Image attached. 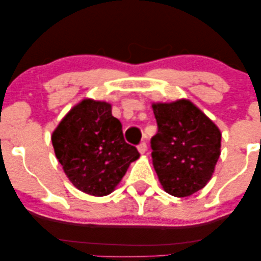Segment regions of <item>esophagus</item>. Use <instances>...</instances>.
I'll list each match as a JSON object with an SVG mask.
<instances>
[{
    "mask_svg": "<svg viewBox=\"0 0 261 261\" xmlns=\"http://www.w3.org/2000/svg\"><path fill=\"white\" fill-rule=\"evenodd\" d=\"M138 151L141 153V154H144V153L147 151V145H146V142H140L138 146Z\"/></svg>",
    "mask_w": 261,
    "mask_h": 261,
    "instance_id": "34e87169",
    "label": "esophagus"
}]
</instances>
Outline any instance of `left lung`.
<instances>
[{
    "label": "left lung",
    "instance_id": "obj_1",
    "mask_svg": "<svg viewBox=\"0 0 261 261\" xmlns=\"http://www.w3.org/2000/svg\"><path fill=\"white\" fill-rule=\"evenodd\" d=\"M158 133L151 139L160 184L174 197H188L206 185L221 154V132L188 99L153 103Z\"/></svg>",
    "mask_w": 261,
    "mask_h": 261
}]
</instances>
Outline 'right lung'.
<instances>
[{"label": "right lung", "mask_w": 261, "mask_h": 261, "mask_svg": "<svg viewBox=\"0 0 261 261\" xmlns=\"http://www.w3.org/2000/svg\"><path fill=\"white\" fill-rule=\"evenodd\" d=\"M58 162L78 190L107 196L139 158L138 149L124 141L122 124L107 102L83 99L60 121L52 134Z\"/></svg>", "instance_id": "right-lung-1"}]
</instances>
